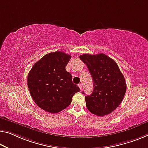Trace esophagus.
Segmentation results:
<instances>
[{"label": "esophagus", "mask_w": 148, "mask_h": 148, "mask_svg": "<svg viewBox=\"0 0 148 148\" xmlns=\"http://www.w3.org/2000/svg\"><path fill=\"white\" fill-rule=\"evenodd\" d=\"M78 87H79V88H80V89L81 90L82 89V84H79V85H78Z\"/></svg>", "instance_id": "34e87169"}]
</instances>
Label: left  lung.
<instances>
[{"mask_svg": "<svg viewBox=\"0 0 148 148\" xmlns=\"http://www.w3.org/2000/svg\"><path fill=\"white\" fill-rule=\"evenodd\" d=\"M92 77L93 92L86 96V106L93 114L104 116L115 110L126 91L124 77L117 63L104 53L79 56ZM83 94H85L83 91Z\"/></svg>", "mask_w": 148, "mask_h": 148, "instance_id": "1", "label": "left lung"}]
</instances>
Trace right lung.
Returning <instances> with one entry per match:
<instances>
[{
    "label": "right lung",
    "instance_id": "add662e5",
    "mask_svg": "<svg viewBox=\"0 0 148 148\" xmlns=\"http://www.w3.org/2000/svg\"><path fill=\"white\" fill-rule=\"evenodd\" d=\"M71 55L62 51L47 53L33 65L28 75V87L36 104L49 113L67 108L72 98L80 91L65 69Z\"/></svg>",
    "mask_w": 148,
    "mask_h": 148
}]
</instances>
